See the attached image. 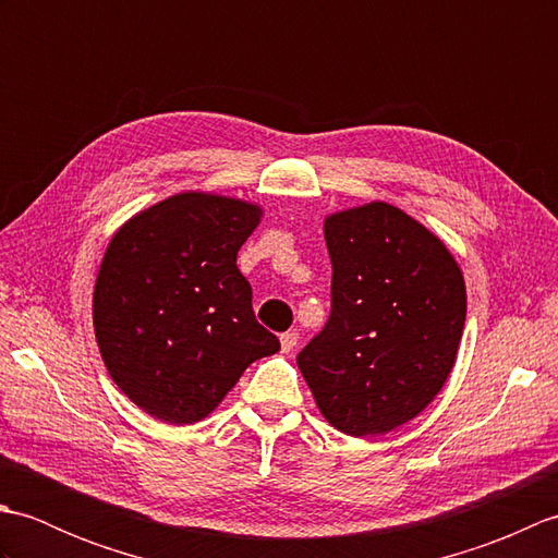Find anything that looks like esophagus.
<instances>
[{
	"mask_svg": "<svg viewBox=\"0 0 558 558\" xmlns=\"http://www.w3.org/2000/svg\"><path fill=\"white\" fill-rule=\"evenodd\" d=\"M298 342H300V333H298V330H288V333L280 336V348H282V352H292L294 348H298Z\"/></svg>",
	"mask_w": 558,
	"mask_h": 558,
	"instance_id": "34e87169",
	"label": "esophagus"
}]
</instances>
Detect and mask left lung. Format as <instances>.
I'll list each match as a JSON object with an SVG mask.
<instances>
[{"label": "left lung", "instance_id": "left-lung-1", "mask_svg": "<svg viewBox=\"0 0 558 558\" xmlns=\"http://www.w3.org/2000/svg\"><path fill=\"white\" fill-rule=\"evenodd\" d=\"M330 316L298 364L324 417L376 436L429 405L453 369L465 280L444 242L396 206L326 218Z\"/></svg>", "mask_w": 558, "mask_h": 558}]
</instances>
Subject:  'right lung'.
<instances>
[{
  "label": "right lung",
  "mask_w": 558,
  "mask_h": 558,
  "mask_svg": "<svg viewBox=\"0 0 558 558\" xmlns=\"http://www.w3.org/2000/svg\"><path fill=\"white\" fill-rule=\"evenodd\" d=\"M260 208L177 194L138 213L105 252L93 324L112 381L168 424L204 420L252 362L280 350L256 322L236 252Z\"/></svg>",
  "instance_id": "right-lung-1"
}]
</instances>
